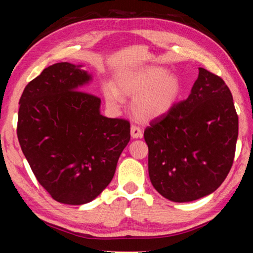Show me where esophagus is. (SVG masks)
<instances>
[{
    "instance_id": "34e87169",
    "label": "esophagus",
    "mask_w": 253,
    "mask_h": 253,
    "mask_svg": "<svg viewBox=\"0 0 253 253\" xmlns=\"http://www.w3.org/2000/svg\"><path fill=\"white\" fill-rule=\"evenodd\" d=\"M130 135H131L132 138H142V137H143L142 128L136 126V125H132L130 127Z\"/></svg>"
}]
</instances>
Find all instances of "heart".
I'll return each instance as SVG.
<instances>
[{
  "label": "heart",
  "mask_w": 253,
  "mask_h": 253,
  "mask_svg": "<svg viewBox=\"0 0 253 253\" xmlns=\"http://www.w3.org/2000/svg\"><path fill=\"white\" fill-rule=\"evenodd\" d=\"M113 84L102 87L105 100L110 108L118 109L123 96L134 97L131 111L143 122H149L168 114L173 108L181 93V83L175 75L164 68L146 67L123 72Z\"/></svg>",
  "instance_id": "obj_1"
}]
</instances>
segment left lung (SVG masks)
Listing matches in <instances>:
<instances>
[{"label":"left lung","mask_w":253,"mask_h":253,"mask_svg":"<svg viewBox=\"0 0 253 253\" xmlns=\"http://www.w3.org/2000/svg\"><path fill=\"white\" fill-rule=\"evenodd\" d=\"M239 119L232 93L219 76L199 68L187 99L144 131L153 186L173 202L213 193L232 166Z\"/></svg>","instance_id":"obj_1"}]
</instances>
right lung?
Wrapping results in <instances>:
<instances>
[{"mask_svg":"<svg viewBox=\"0 0 253 253\" xmlns=\"http://www.w3.org/2000/svg\"><path fill=\"white\" fill-rule=\"evenodd\" d=\"M91 80L81 65L54 63L20 98L21 149L38 182L63 204L95 200L130 139L129 122L102 116L99 98L81 91Z\"/></svg>","mask_w":253,"mask_h":253,"instance_id":"add662e5","label":"right lung"}]
</instances>
